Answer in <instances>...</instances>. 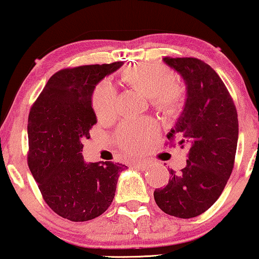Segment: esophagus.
I'll list each match as a JSON object with an SVG mask.
<instances>
[{"instance_id":"34e87169","label":"esophagus","mask_w":259,"mask_h":259,"mask_svg":"<svg viewBox=\"0 0 259 259\" xmlns=\"http://www.w3.org/2000/svg\"><path fill=\"white\" fill-rule=\"evenodd\" d=\"M134 166H136L138 169H141V171H146V169L150 168L151 165H150V162H147V161H139V162H136Z\"/></svg>"}]
</instances>
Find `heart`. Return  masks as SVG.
Returning <instances> with one entry per match:
<instances>
[{
	"mask_svg": "<svg viewBox=\"0 0 259 259\" xmlns=\"http://www.w3.org/2000/svg\"><path fill=\"white\" fill-rule=\"evenodd\" d=\"M122 81L127 86L151 98L152 105L168 116L182 113L186 104V90L175 81L173 73L158 62H140L123 70ZM115 90L102 81L92 94V108L100 121H108L115 115ZM158 134V127L151 120L127 121L119 127L115 140L126 153H140Z\"/></svg>",
	"mask_w": 259,
	"mask_h": 259,
	"instance_id": "1",
	"label": "heart"
}]
</instances>
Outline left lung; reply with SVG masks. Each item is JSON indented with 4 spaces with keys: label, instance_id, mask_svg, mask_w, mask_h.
<instances>
[{
    "label": "left lung",
    "instance_id": "1",
    "mask_svg": "<svg viewBox=\"0 0 259 259\" xmlns=\"http://www.w3.org/2000/svg\"><path fill=\"white\" fill-rule=\"evenodd\" d=\"M183 76L185 107L167 134L187 147L186 166L169 171L167 185L155 189L154 200L165 213L193 218L208 210L231 176L238 141V115L228 88L207 63L196 58H164Z\"/></svg>",
    "mask_w": 259,
    "mask_h": 259
}]
</instances>
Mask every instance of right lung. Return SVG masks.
<instances>
[{
	"label": "right lung",
	"mask_w": 259,
	"mask_h": 259,
	"mask_svg": "<svg viewBox=\"0 0 259 259\" xmlns=\"http://www.w3.org/2000/svg\"><path fill=\"white\" fill-rule=\"evenodd\" d=\"M122 65H84L53 74L28 116L27 161L40 192L60 217L86 222L113 201L120 172L112 161L86 164L82 141L97 123L92 108L95 84Z\"/></svg>",
	"instance_id": "obj_1"
}]
</instances>
